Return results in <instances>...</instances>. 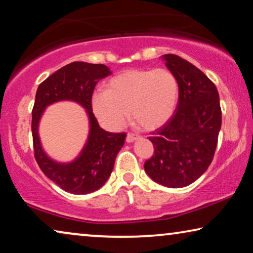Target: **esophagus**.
Here are the masks:
<instances>
[{
  "label": "esophagus",
  "instance_id": "1",
  "mask_svg": "<svg viewBox=\"0 0 253 253\" xmlns=\"http://www.w3.org/2000/svg\"><path fill=\"white\" fill-rule=\"evenodd\" d=\"M139 136H137V134L134 133H127L126 136V143H133L134 140H137Z\"/></svg>",
  "mask_w": 253,
  "mask_h": 253
}]
</instances>
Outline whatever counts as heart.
<instances>
[{
	"label": "heart",
	"instance_id": "b5f03b06",
	"mask_svg": "<svg viewBox=\"0 0 253 253\" xmlns=\"http://www.w3.org/2000/svg\"><path fill=\"white\" fill-rule=\"evenodd\" d=\"M177 99V81L167 69H133L110 79L106 91L94 93L92 108L99 122L108 129H121L129 110L140 127L154 130L168 122Z\"/></svg>",
	"mask_w": 253,
	"mask_h": 253
}]
</instances>
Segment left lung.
<instances>
[{"instance_id":"1","label":"left lung","mask_w":253,"mask_h":253,"mask_svg":"<svg viewBox=\"0 0 253 253\" xmlns=\"http://www.w3.org/2000/svg\"><path fill=\"white\" fill-rule=\"evenodd\" d=\"M178 84V103L167 123L148 139L154 154L146 174L168 188H184L198 179L213 160L221 129L215 85L198 68L174 54L162 56Z\"/></svg>"}]
</instances>
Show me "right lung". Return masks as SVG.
Returning a JSON list of instances; mask_svg holds the SVG:
<instances>
[{
    "instance_id": "right-lung-1",
    "label": "right lung",
    "mask_w": 253,
    "mask_h": 253,
    "mask_svg": "<svg viewBox=\"0 0 253 253\" xmlns=\"http://www.w3.org/2000/svg\"><path fill=\"white\" fill-rule=\"evenodd\" d=\"M112 74L105 64L72 62L43 81L37 89L32 110L34 157L48 178L64 191L86 195L99 190L112 174L116 155L123 147L126 133H113L100 127L92 110V94L100 79ZM74 101L85 108L90 132L85 146L74 162L62 164L43 151L39 137V122L44 109L55 102Z\"/></svg>"
}]
</instances>
